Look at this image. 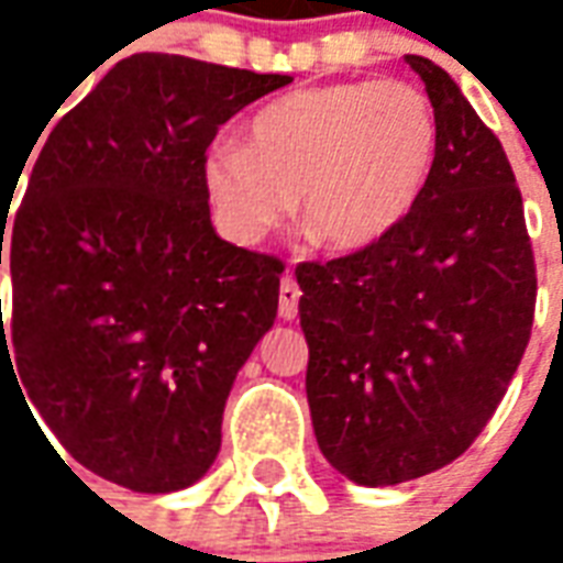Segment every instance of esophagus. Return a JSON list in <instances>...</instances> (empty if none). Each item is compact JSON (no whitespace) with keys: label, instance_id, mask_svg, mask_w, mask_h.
I'll return each instance as SVG.
<instances>
[{"label":"esophagus","instance_id":"esophagus-1","mask_svg":"<svg viewBox=\"0 0 563 563\" xmlns=\"http://www.w3.org/2000/svg\"><path fill=\"white\" fill-rule=\"evenodd\" d=\"M298 298H301V289H298V283L286 274L280 280V319H295L298 317Z\"/></svg>","mask_w":563,"mask_h":563}]
</instances>
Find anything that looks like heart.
I'll return each instance as SVG.
<instances>
[{
	"mask_svg": "<svg viewBox=\"0 0 563 563\" xmlns=\"http://www.w3.org/2000/svg\"><path fill=\"white\" fill-rule=\"evenodd\" d=\"M440 129L428 96L404 80H341L265 104L241 144L201 159L213 222L258 244L289 210L334 253H362L398 232L434 174Z\"/></svg>",
	"mask_w": 563,
	"mask_h": 563,
	"instance_id": "b5f03b06",
	"label": "heart"
}]
</instances>
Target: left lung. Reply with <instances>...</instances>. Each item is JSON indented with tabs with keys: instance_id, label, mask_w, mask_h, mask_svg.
<instances>
[{
	"instance_id": "obj_1",
	"label": "left lung",
	"mask_w": 563,
	"mask_h": 563,
	"mask_svg": "<svg viewBox=\"0 0 563 563\" xmlns=\"http://www.w3.org/2000/svg\"><path fill=\"white\" fill-rule=\"evenodd\" d=\"M434 174L398 232L295 268L307 404L334 471L367 488L446 467L492 419L528 338L537 268L516 174L459 84L424 56Z\"/></svg>"
}]
</instances>
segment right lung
I'll list each match as a JSON object with an SVG mask.
<instances>
[{"label":"right lung","instance_id":"obj_1","mask_svg":"<svg viewBox=\"0 0 563 563\" xmlns=\"http://www.w3.org/2000/svg\"><path fill=\"white\" fill-rule=\"evenodd\" d=\"M289 80L120 59L47 135L8 241L2 225L14 295L0 362L14 355L68 455L123 488L168 495L208 473L234 377L274 325L283 262L213 232L201 159L225 120Z\"/></svg>","mask_w":563,"mask_h":563}]
</instances>
